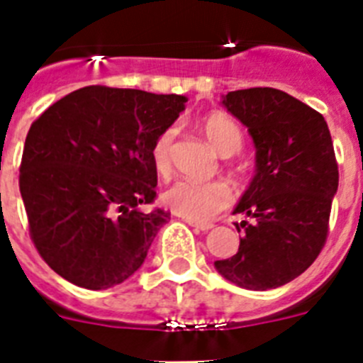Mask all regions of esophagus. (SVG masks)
Instances as JSON below:
<instances>
[{"mask_svg": "<svg viewBox=\"0 0 363 363\" xmlns=\"http://www.w3.org/2000/svg\"><path fill=\"white\" fill-rule=\"evenodd\" d=\"M191 223V227L194 230H198V233H207V230L213 229V223H196V221H189Z\"/></svg>", "mask_w": 363, "mask_h": 363, "instance_id": "34e87169", "label": "esophagus"}]
</instances>
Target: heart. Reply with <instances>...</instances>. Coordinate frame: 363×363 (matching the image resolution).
Here are the masks:
<instances>
[{
	"mask_svg": "<svg viewBox=\"0 0 363 363\" xmlns=\"http://www.w3.org/2000/svg\"><path fill=\"white\" fill-rule=\"evenodd\" d=\"M201 133L209 140L218 154L230 158L238 154L243 147V133L240 125L221 112H213L201 120ZM176 129L169 127L154 140L150 149L154 171L160 176H169L172 171V142ZM162 203L172 213L187 218L189 221L205 223L218 213L227 209L230 203V189L223 182H192V179H176L174 184L163 191Z\"/></svg>",
	"mask_w": 363,
	"mask_h": 363,
	"instance_id": "obj_1",
	"label": "heart"
}]
</instances>
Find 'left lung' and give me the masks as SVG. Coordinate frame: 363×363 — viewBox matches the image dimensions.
Returning a JSON list of instances; mask_svg holds the SVG:
<instances>
[{
  "mask_svg": "<svg viewBox=\"0 0 363 363\" xmlns=\"http://www.w3.org/2000/svg\"><path fill=\"white\" fill-rule=\"evenodd\" d=\"M221 104L247 127L256 172L234 207L238 252L216 259L225 280L251 291L277 289L313 264L329 233L338 163L320 112L271 86L233 91Z\"/></svg>",
  "mask_w": 363,
  "mask_h": 363,
  "instance_id": "left-lung-1",
  "label": "left lung"
}]
</instances>
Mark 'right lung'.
I'll return each instance as SVG.
<instances>
[{
    "label": "right lung",
    "instance_id": "right-lung-1",
    "mask_svg": "<svg viewBox=\"0 0 363 363\" xmlns=\"http://www.w3.org/2000/svg\"><path fill=\"white\" fill-rule=\"evenodd\" d=\"M185 96L83 86L30 125L19 192L41 258L70 284L99 291L133 277L171 213L156 198L150 149Z\"/></svg>",
    "mask_w": 363,
    "mask_h": 363
}]
</instances>
